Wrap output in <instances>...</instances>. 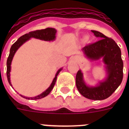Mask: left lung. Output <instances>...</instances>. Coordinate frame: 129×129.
Instances as JSON below:
<instances>
[{
	"mask_svg": "<svg viewBox=\"0 0 129 129\" xmlns=\"http://www.w3.org/2000/svg\"><path fill=\"white\" fill-rule=\"evenodd\" d=\"M91 31L101 39L85 46L83 48V51L86 57L91 61L102 59L105 64L107 77L95 86H88L84 81L83 73L80 70L76 74V84L79 93L86 98L103 100L110 96L121 83L123 62L120 48L113 39L98 31Z\"/></svg>",
	"mask_w": 129,
	"mask_h": 129,
	"instance_id": "left-lung-1",
	"label": "left lung"
}]
</instances>
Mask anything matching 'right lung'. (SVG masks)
<instances>
[{
    "instance_id": "1",
    "label": "right lung",
    "mask_w": 129,
    "mask_h": 129,
    "mask_svg": "<svg viewBox=\"0 0 129 129\" xmlns=\"http://www.w3.org/2000/svg\"><path fill=\"white\" fill-rule=\"evenodd\" d=\"M57 30L55 28H47L46 29H41V30H36L34 31H31L29 32L28 34H26L25 35H22L20 38L18 39V40L14 44L11 46V48H10V54H9V56L8 59H7V78H8V81L10 85L12 86L11 85V81H10V72H11V61L13 60V58L14 57L15 53H16V52L17 51L18 49L22 46V44L24 43H26L27 41L30 39L31 38H35L38 39L40 40H43V41H53L55 39V34H56ZM62 68H61L60 69L57 70L56 74L55 76V77L53 78V81H52V83H51L50 86L46 90L43 92V93H41L39 95H37V96L33 97V98H29V97H26L24 96V95H20V96H22V98L25 99H27V100H39V99H41L44 98V97L47 96L50 92L52 91V90L53 89V86H54L55 84V82L57 80V76H58V74H59V72L62 70Z\"/></svg>"
}]
</instances>
